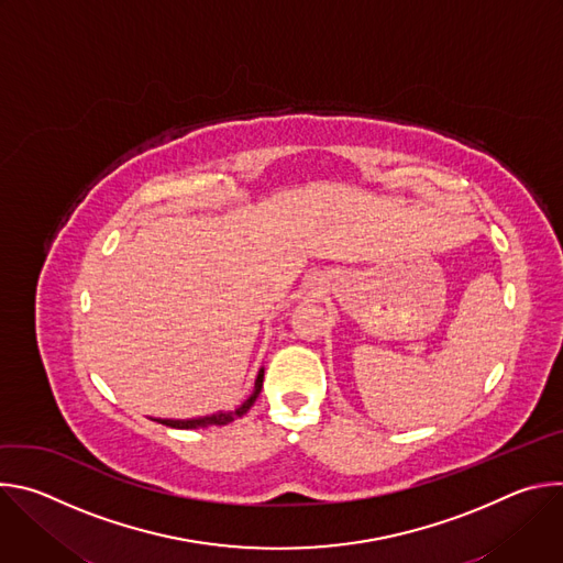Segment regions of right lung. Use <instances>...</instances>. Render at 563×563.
Segmentation results:
<instances>
[{"instance_id": "add662e5", "label": "right lung", "mask_w": 563, "mask_h": 563, "mask_svg": "<svg viewBox=\"0 0 563 563\" xmlns=\"http://www.w3.org/2000/svg\"><path fill=\"white\" fill-rule=\"evenodd\" d=\"M261 387H263V374L256 378V391H254V396L247 400V404L240 408L235 415H243V412H247V408L254 404V398L258 396V391H261ZM231 421V415H213V417H207V419H191V421H172V419H163L159 423L163 426H169V428H178V430H189V428H198V426H209V423H216V426H224V423H229Z\"/></svg>"}]
</instances>
